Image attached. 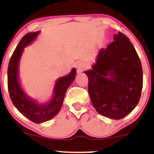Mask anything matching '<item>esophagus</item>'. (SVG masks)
<instances>
[{
    "instance_id": "34e87169",
    "label": "esophagus",
    "mask_w": 154,
    "mask_h": 154,
    "mask_svg": "<svg viewBox=\"0 0 154 154\" xmlns=\"http://www.w3.org/2000/svg\"><path fill=\"white\" fill-rule=\"evenodd\" d=\"M76 67H77V71H78L79 73H80L82 72L83 70L86 69V66L84 63H83V62H78V63H77V64H76Z\"/></svg>"
}]
</instances>
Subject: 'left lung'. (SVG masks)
Returning <instances> with one entry per match:
<instances>
[{"label": "left lung", "instance_id": "8db88e82", "mask_svg": "<svg viewBox=\"0 0 154 154\" xmlns=\"http://www.w3.org/2000/svg\"><path fill=\"white\" fill-rule=\"evenodd\" d=\"M88 78L90 99L98 113L121 119L137 106L143 86L140 59L127 35H114V42L97 54Z\"/></svg>", "mask_w": 154, "mask_h": 154}]
</instances>
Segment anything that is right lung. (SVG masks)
Returning <instances> with one entry per match:
<instances>
[{"label":"right lung","instance_id":"right-lung-1","mask_svg":"<svg viewBox=\"0 0 154 154\" xmlns=\"http://www.w3.org/2000/svg\"><path fill=\"white\" fill-rule=\"evenodd\" d=\"M39 32H29L21 38L11 57L7 71V83L11 100L23 116L36 124L47 122L57 116L63 105L66 91L76 77V69L73 68L69 74L59 78L54 86L51 101L44 104H38L24 93L18 81L19 60L24 48L30 44Z\"/></svg>","mask_w":154,"mask_h":154}]
</instances>
